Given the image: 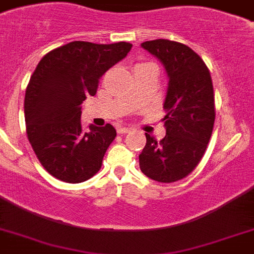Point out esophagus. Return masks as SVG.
Returning a JSON list of instances; mask_svg holds the SVG:
<instances>
[{
    "label": "esophagus",
    "mask_w": 254,
    "mask_h": 254,
    "mask_svg": "<svg viewBox=\"0 0 254 254\" xmlns=\"http://www.w3.org/2000/svg\"><path fill=\"white\" fill-rule=\"evenodd\" d=\"M130 127H117V133L119 134H125V133H130Z\"/></svg>",
    "instance_id": "34e87169"
}]
</instances>
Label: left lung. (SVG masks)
I'll return each instance as SVG.
<instances>
[{
	"instance_id": "8db88e82",
	"label": "left lung",
	"mask_w": 254,
	"mask_h": 254,
	"mask_svg": "<svg viewBox=\"0 0 254 254\" xmlns=\"http://www.w3.org/2000/svg\"><path fill=\"white\" fill-rule=\"evenodd\" d=\"M141 47L159 60L168 78L163 108L166 137L158 142L146 133L139 168L151 180L174 183L190 174L205 154L213 133V82L194 51L177 41L158 39Z\"/></svg>"
}]
</instances>
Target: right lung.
<instances>
[{
  "label": "right lung",
  "mask_w": 254,
  "mask_h": 254,
  "mask_svg": "<svg viewBox=\"0 0 254 254\" xmlns=\"http://www.w3.org/2000/svg\"><path fill=\"white\" fill-rule=\"evenodd\" d=\"M130 43L94 44L71 41L40 60L27 86V137L39 162L65 183L88 180L102 167L116 129L80 125L82 103L94 96L107 70L125 59Z\"/></svg>",
  "instance_id": "right-lung-1"
}]
</instances>
